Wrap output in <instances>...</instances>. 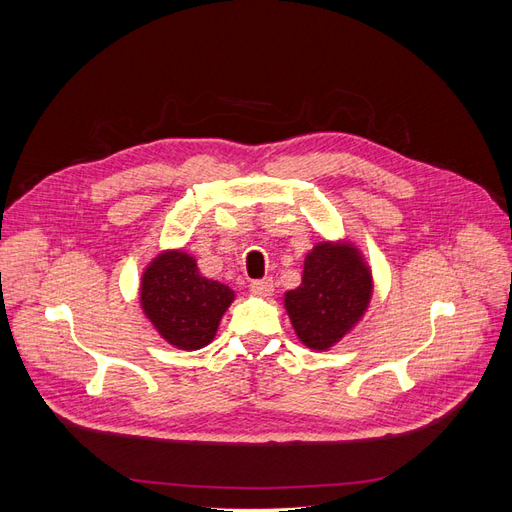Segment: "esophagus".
<instances>
[{
	"mask_svg": "<svg viewBox=\"0 0 512 512\" xmlns=\"http://www.w3.org/2000/svg\"><path fill=\"white\" fill-rule=\"evenodd\" d=\"M273 280L271 277H265V280H254L252 284H250V290L254 292V294H258V297H271L273 294Z\"/></svg>",
	"mask_w": 512,
	"mask_h": 512,
	"instance_id": "esophagus-1",
	"label": "esophagus"
}]
</instances>
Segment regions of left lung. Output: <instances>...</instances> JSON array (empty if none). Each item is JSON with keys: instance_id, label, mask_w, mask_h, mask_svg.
Returning <instances> with one entry per match:
<instances>
[{"instance_id": "1", "label": "left lung", "mask_w": 512, "mask_h": 512, "mask_svg": "<svg viewBox=\"0 0 512 512\" xmlns=\"http://www.w3.org/2000/svg\"><path fill=\"white\" fill-rule=\"evenodd\" d=\"M374 277L350 241H320L305 256L301 286L284 294V307L301 344L324 352L365 316Z\"/></svg>"}]
</instances>
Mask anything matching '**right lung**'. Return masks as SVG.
I'll return each mask as SVG.
<instances>
[{
    "mask_svg": "<svg viewBox=\"0 0 512 512\" xmlns=\"http://www.w3.org/2000/svg\"><path fill=\"white\" fill-rule=\"evenodd\" d=\"M138 299L164 342L192 352L213 342L235 290L200 275L192 254L166 250L145 267Z\"/></svg>",
    "mask_w": 512,
    "mask_h": 512,
    "instance_id": "1",
    "label": "right lung"
}]
</instances>
